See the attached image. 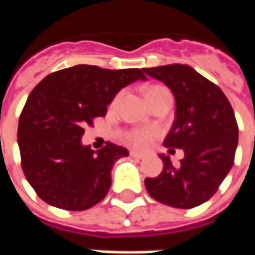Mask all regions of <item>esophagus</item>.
<instances>
[{
    "instance_id": "esophagus-1",
    "label": "esophagus",
    "mask_w": 255,
    "mask_h": 255,
    "mask_svg": "<svg viewBox=\"0 0 255 255\" xmlns=\"http://www.w3.org/2000/svg\"><path fill=\"white\" fill-rule=\"evenodd\" d=\"M129 155L133 157V158H136V160H143L144 158V154H140V153H138V151H133V150L129 151Z\"/></svg>"
}]
</instances>
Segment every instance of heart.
<instances>
[{
	"label": "heart",
	"instance_id": "1",
	"mask_svg": "<svg viewBox=\"0 0 255 255\" xmlns=\"http://www.w3.org/2000/svg\"><path fill=\"white\" fill-rule=\"evenodd\" d=\"M162 93H169V90L164 87V86H150L147 89L144 90V95L147 101H151L154 97ZM120 98V94L115 97L113 100V105L116 104L117 101ZM160 129L157 127H136V128H129L122 132V139L123 142H126L129 146H132L135 149H146L149 147L150 144L153 143V140L160 136Z\"/></svg>",
	"mask_w": 255,
	"mask_h": 255
}]
</instances>
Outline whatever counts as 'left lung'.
Listing matches in <instances>:
<instances>
[{"mask_svg": "<svg viewBox=\"0 0 255 255\" xmlns=\"http://www.w3.org/2000/svg\"><path fill=\"white\" fill-rule=\"evenodd\" d=\"M143 71L175 95L176 116L164 146L184 151L177 168L168 155H160L164 169L157 177L144 179L146 190L164 205L195 208L213 197L234 165L239 135L234 109L219 86L188 65Z\"/></svg>", "mask_w": 255, "mask_h": 255, "instance_id": "obj_1", "label": "left lung"}]
</instances>
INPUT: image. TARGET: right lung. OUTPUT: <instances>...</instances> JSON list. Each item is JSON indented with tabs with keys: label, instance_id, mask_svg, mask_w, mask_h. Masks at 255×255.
I'll return each mask as SVG.
<instances>
[{
	"label": "right lung",
	"instance_id": "right-lung-1",
	"mask_svg": "<svg viewBox=\"0 0 255 255\" xmlns=\"http://www.w3.org/2000/svg\"><path fill=\"white\" fill-rule=\"evenodd\" d=\"M139 79H146L139 68L80 64L36 84L20 115L17 143L25 179L38 197L64 210H86L106 197L112 165L128 150L106 142L94 153L80 139L86 126L105 116L115 95Z\"/></svg>",
	"mask_w": 255,
	"mask_h": 255
}]
</instances>
